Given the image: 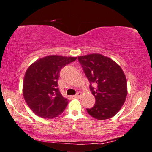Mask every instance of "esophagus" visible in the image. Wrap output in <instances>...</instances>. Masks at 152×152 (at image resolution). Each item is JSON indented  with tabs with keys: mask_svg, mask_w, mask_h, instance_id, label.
Masks as SVG:
<instances>
[{
	"mask_svg": "<svg viewBox=\"0 0 152 152\" xmlns=\"http://www.w3.org/2000/svg\"><path fill=\"white\" fill-rule=\"evenodd\" d=\"M74 96L75 97H80V96H82V92H78L76 94L74 95Z\"/></svg>",
	"mask_w": 152,
	"mask_h": 152,
	"instance_id": "1",
	"label": "esophagus"
}]
</instances>
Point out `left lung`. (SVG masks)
<instances>
[{
    "label": "left lung",
    "instance_id": "1",
    "mask_svg": "<svg viewBox=\"0 0 152 152\" xmlns=\"http://www.w3.org/2000/svg\"><path fill=\"white\" fill-rule=\"evenodd\" d=\"M78 59L95 97L94 106L86 109L88 114L100 120L115 116L127 95V81L122 68L112 59L98 53L78 56Z\"/></svg>",
    "mask_w": 152,
    "mask_h": 152
}]
</instances>
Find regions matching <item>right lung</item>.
<instances>
[{
	"instance_id": "obj_1",
	"label": "right lung",
	"mask_w": 152,
	"mask_h": 152,
	"mask_svg": "<svg viewBox=\"0 0 152 152\" xmlns=\"http://www.w3.org/2000/svg\"><path fill=\"white\" fill-rule=\"evenodd\" d=\"M76 57L48 56L33 62L26 72L23 94L29 108L42 118H56L68 104L58 88L60 72Z\"/></svg>"
}]
</instances>
